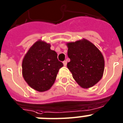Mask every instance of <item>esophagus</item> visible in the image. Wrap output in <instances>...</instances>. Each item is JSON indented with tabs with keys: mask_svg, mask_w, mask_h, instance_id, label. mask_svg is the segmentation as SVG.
<instances>
[{
	"mask_svg": "<svg viewBox=\"0 0 123 123\" xmlns=\"http://www.w3.org/2000/svg\"><path fill=\"white\" fill-rule=\"evenodd\" d=\"M63 63L64 66H65V67H66V66H67V61H63Z\"/></svg>",
	"mask_w": 123,
	"mask_h": 123,
	"instance_id": "esophagus-1",
	"label": "esophagus"
}]
</instances>
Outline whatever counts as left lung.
I'll list each match as a JSON object with an SVG mask.
<instances>
[{
	"mask_svg": "<svg viewBox=\"0 0 123 123\" xmlns=\"http://www.w3.org/2000/svg\"><path fill=\"white\" fill-rule=\"evenodd\" d=\"M70 62L67 67L74 79L82 88L94 86L101 79L104 71V56L95 45L86 39L67 44Z\"/></svg>",
	"mask_w": 123,
	"mask_h": 123,
	"instance_id": "1",
	"label": "left lung"
}]
</instances>
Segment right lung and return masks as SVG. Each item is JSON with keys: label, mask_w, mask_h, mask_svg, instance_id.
I'll return each instance as SVG.
<instances>
[{"label": "right lung", "mask_w": 123, "mask_h": 123, "mask_svg": "<svg viewBox=\"0 0 123 123\" xmlns=\"http://www.w3.org/2000/svg\"><path fill=\"white\" fill-rule=\"evenodd\" d=\"M63 66L50 45L38 41L29 49L22 63L23 76L29 86L39 92L49 90Z\"/></svg>", "instance_id": "right-lung-1"}]
</instances>
